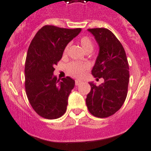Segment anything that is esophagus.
Segmentation results:
<instances>
[{
  "instance_id": "obj_1",
  "label": "esophagus",
  "mask_w": 151,
  "mask_h": 151,
  "mask_svg": "<svg viewBox=\"0 0 151 151\" xmlns=\"http://www.w3.org/2000/svg\"><path fill=\"white\" fill-rule=\"evenodd\" d=\"M82 83V81H78V80H77V81H75V84L77 86L78 85H79L80 83Z\"/></svg>"
}]
</instances>
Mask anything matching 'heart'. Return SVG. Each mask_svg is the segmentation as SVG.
Here are the masks:
<instances>
[{
  "label": "heart",
  "mask_w": 151,
  "mask_h": 151,
  "mask_svg": "<svg viewBox=\"0 0 151 151\" xmlns=\"http://www.w3.org/2000/svg\"><path fill=\"white\" fill-rule=\"evenodd\" d=\"M80 44L83 47V49L87 51H92L93 49V44L92 40L88 37H83L80 40ZM68 45L66 46L64 50V54H67L68 51ZM90 65L88 64H81L78 62H72L68 65V73L74 78H80L83 77L85 71L89 69Z\"/></svg>",
  "instance_id": "obj_1"
}]
</instances>
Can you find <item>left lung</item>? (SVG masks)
<instances>
[{
  "mask_svg": "<svg viewBox=\"0 0 151 151\" xmlns=\"http://www.w3.org/2000/svg\"><path fill=\"white\" fill-rule=\"evenodd\" d=\"M99 45V54L91 73L104 83L91 87L86 98L88 111L94 116L104 118L114 114L126 100L129 83V64L121 43L107 28L88 29Z\"/></svg>",
  "mask_w": 151,
  "mask_h": 151,
  "instance_id": "8db88e82",
  "label": "left lung"
}]
</instances>
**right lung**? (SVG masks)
<instances>
[{
  "instance_id": "1",
  "label": "right lung",
  "mask_w": 151,
  "mask_h": 151,
  "mask_svg": "<svg viewBox=\"0 0 151 151\" xmlns=\"http://www.w3.org/2000/svg\"><path fill=\"white\" fill-rule=\"evenodd\" d=\"M81 31L45 25L31 40L25 61V90L31 107L44 118H59L67 111L75 81L70 77L58 79L54 67L68 43Z\"/></svg>"
}]
</instances>
